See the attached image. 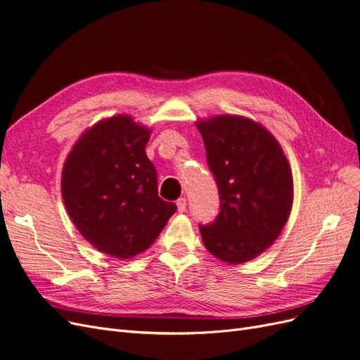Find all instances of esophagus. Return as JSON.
I'll list each match as a JSON object with an SVG mask.
<instances>
[{"label":"esophagus","instance_id":"34e87169","mask_svg":"<svg viewBox=\"0 0 360 360\" xmlns=\"http://www.w3.org/2000/svg\"><path fill=\"white\" fill-rule=\"evenodd\" d=\"M177 210L180 212V213H183V212H186V205H188V202H186V198H179L177 200Z\"/></svg>","mask_w":360,"mask_h":360}]
</instances>
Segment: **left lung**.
I'll return each instance as SVG.
<instances>
[{"mask_svg": "<svg viewBox=\"0 0 360 360\" xmlns=\"http://www.w3.org/2000/svg\"><path fill=\"white\" fill-rule=\"evenodd\" d=\"M221 212L200 225L204 246L225 263L255 258L279 237L292 205V174L267 129L238 115L197 123Z\"/></svg>", "mask_w": 360, "mask_h": 360, "instance_id": "obj_1", "label": "left lung"}]
</instances>
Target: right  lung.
<instances>
[{
  "mask_svg": "<svg viewBox=\"0 0 360 360\" xmlns=\"http://www.w3.org/2000/svg\"><path fill=\"white\" fill-rule=\"evenodd\" d=\"M148 139V129L115 115L86 130L64 162L61 195L72 222L114 258L144 252L177 210L159 197Z\"/></svg>",
  "mask_w": 360,
  "mask_h": 360,
  "instance_id": "right-lung-1",
  "label": "right lung"
}]
</instances>
